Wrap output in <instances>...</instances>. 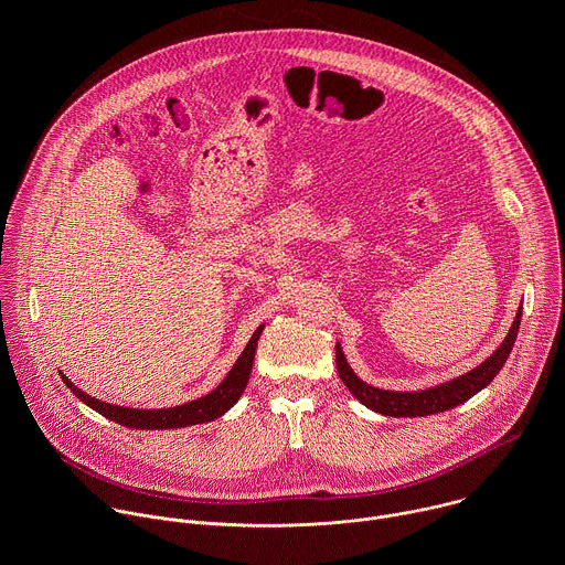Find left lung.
Masks as SVG:
<instances>
[{"label":"left lung","mask_w":565,"mask_h":565,"mask_svg":"<svg viewBox=\"0 0 565 565\" xmlns=\"http://www.w3.org/2000/svg\"><path fill=\"white\" fill-rule=\"evenodd\" d=\"M519 327H521V308L514 317V324H512L508 338L486 362L478 364L476 369H471L469 373H465L460 377H454L445 384H438V386H431L425 391H384V388H375V386L362 382L349 366L340 344L335 347L338 373H340L342 382L349 386V391L362 402L364 407H369L382 416L418 418V416L440 414V412L462 405L465 399L476 395L480 388H486L497 377V373L503 369L505 360L510 358V351L516 342Z\"/></svg>","instance_id":"8db88e82"}]
</instances>
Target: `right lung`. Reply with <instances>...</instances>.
<instances>
[{
  "instance_id": "add662e5",
  "label": "right lung",
  "mask_w": 565,
  "mask_h": 565,
  "mask_svg": "<svg viewBox=\"0 0 565 565\" xmlns=\"http://www.w3.org/2000/svg\"><path fill=\"white\" fill-rule=\"evenodd\" d=\"M262 331H264V324L255 331V335L250 338L244 353L238 355V360L234 362V366L230 369L225 380L212 393L196 397L192 402H185V405H181V407H170V409L116 407V405H107V402H100V399L87 395L85 391H79L68 377L62 375V380L73 391V395L83 399L87 407H92L94 412L103 414L105 418H109L122 427H129V429H179V427L201 425V423H210V420L223 416L230 407H234V402L241 397V393H244V388L250 380L253 360H255V351H257Z\"/></svg>"
}]
</instances>
